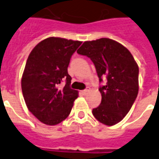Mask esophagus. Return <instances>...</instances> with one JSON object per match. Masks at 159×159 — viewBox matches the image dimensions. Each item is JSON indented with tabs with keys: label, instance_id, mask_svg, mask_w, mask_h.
<instances>
[{
	"label": "esophagus",
	"instance_id": "34e87169",
	"mask_svg": "<svg viewBox=\"0 0 159 159\" xmlns=\"http://www.w3.org/2000/svg\"><path fill=\"white\" fill-rule=\"evenodd\" d=\"M88 93H89V89H84L82 91V93H83V94H87Z\"/></svg>",
	"mask_w": 159,
	"mask_h": 159
}]
</instances>
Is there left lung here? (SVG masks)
<instances>
[{
  "label": "left lung",
  "instance_id": "8db88e82",
  "mask_svg": "<svg viewBox=\"0 0 159 159\" xmlns=\"http://www.w3.org/2000/svg\"><path fill=\"white\" fill-rule=\"evenodd\" d=\"M77 53L89 57L96 69L101 103L92 112L108 126L119 123L129 111L139 91V67L128 49L114 40L100 38L83 42Z\"/></svg>",
  "mask_w": 159,
  "mask_h": 159
}]
</instances>
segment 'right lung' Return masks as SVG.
Instances as JSON below:
<instances>
[{"label": "right lung", "instance_id": "1", "mask_svg": "<svg viewBox=\"0 0 159 159\" xmlns=\"http://www.w3.org/2000/svg\"><path fill=\"white\" fill-rule=\"evenodd\" d=\"M79 41L48 37L39 42L30 53L24 70L21 87L29 111L48 125H56L70 113L78 92L70 89L68 74L70 58ZM64 80L66 85L59 90Z\"/></svg>", "mask_w": 159, "mask_h": 159}]
</instances>
